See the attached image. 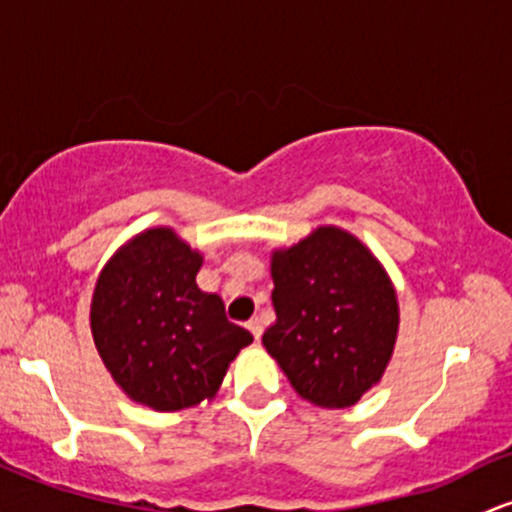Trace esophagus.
Returning <instances> with one entry per match:
<instances>
[{"label":"esophagus","instance_id":"obj_1","mask_svg":"<svg viewBox=\"0 0 512 512\" xmlns=\"http://www.w3.org/2000/svg\"><path fill=\"white\" fill-rule=\"evenodd\" d=\"M247 330H250V333H252V338L260 340L262 338V330H265V328H262V320L255 316V318L247 320Z\"/></svg>","mask_w":512,"mask_h":512}]
</instances>
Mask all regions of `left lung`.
Masks as SVG:
<instances>
[{
	"mask_svg": "<svg viewBox=\"0 0 512 512\" xmlns=\"http://www.w3.org/2000/svg\"><path fill=\"white\" fill-rule=\"evenodd\" d=\"M277 323L262 345L303 401L350 408L374 389L398 338V296L389 272L357 235L318 226L272 250Z\"/></svg>",
	"mask_w": 512,
	"mask_h": 512,
	"instance_id": "left-lung-1",
	"label": "left lung"
}]
</instances>
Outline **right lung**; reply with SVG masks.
I'll list each match as a JSON object with an SVG mask.
<instances>
[{
	"instance_id": "1",
	"label": "right lung",
	"mask_w": 512,
	"mask_h": 512,
	"mask_svg": "<svg viewBox=\"0 0 512 512\" xmlns=\"http://www.w3.org/2000/svg\"><path fill=\"white\" fill-rule=\"evenodd\" d=\"M204 255L170 226L145 228L101 267L89 328L106 372L131 401L174 413L211 401L252 335L196 286Z\"/></svg>"
}]
</instances>
